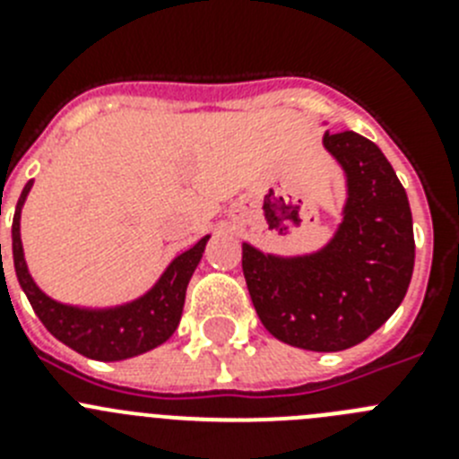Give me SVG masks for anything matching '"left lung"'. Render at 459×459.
Instances as JSON below:
<instances>
[{"instance_id": "8db88e82", "label": "left lung", "mask_w": 459, "mask_h": 459, "mask_svg": "<svg viewBox=\"0 0 459 459\" xmlns=\"http://www.w3.org/2000/svg\"><path fill=\"white\" fill-rule=\"evenodd\" d=\"M342 165L347 202L338 232L301 257L264 255L243 243V275L273 338L310 351H342L370 338L403 303L413 273L407 193L375 142L324 133Z\"/></svg>"}]
</instances>
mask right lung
Masks as SVG:
<instances>
[{"label":"right lung","mask_w":459,"mask_h":459,"mask_svg":"<svg viewBox=\"0 0 459 459\" xmlns=\"http://www.w3.org/2000/svg\"><path fill=\"white\" fill-rule=\"evenodd\" d=\"M31 184L34 181H27L22 195H20L11 237H13L15 275H18L20 287L30 299L43 326L59 342L93 360H124L163 344L179 326L186 287L200 264L209 237L200 238L193 248L174 257V262L165 269L156 285L135 301L105 307V310L66 306V303L50 299L36 287L34 278L27 271V262H24L22 241H20V211L30 195Z\"/></svg>","instance_id":"add662e5"}]
</instances>
